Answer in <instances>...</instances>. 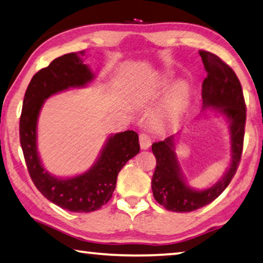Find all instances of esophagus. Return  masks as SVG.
Returning <instances> with one entry per match:
<instances>
[{
    "label": "esophagus",
    "mask_w": 263,
    "mask_h": 263,
    "mask_svg": "<svg viewBox=\"0 0 263 263\" xmlns=\"http://www.w3.org/2000/svg\"><path fill=\"white\" fill-rule=\"evenodd\" d=\"M139 144H140V147L141 149H147L151 147V137L148 133H141L139 136Z\"/></svg>",
    "instance_id": "1"
}]
</instances>
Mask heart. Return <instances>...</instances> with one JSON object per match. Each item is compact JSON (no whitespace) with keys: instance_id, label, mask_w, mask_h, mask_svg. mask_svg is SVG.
Instances as JSON below:
<instances>
[{"instance_id":"heart-1","label":"heart","mask_w":263,"mask_h":263,"mask_svg":"<svg viewBox=\"0 0 263 263\" xmlns=\"http://www.w3.org/2000/svg\"><path fill=\"white\" fill-rule=\"evenodd\" d=\"M186 99H188V90L184 84H179L172 89L162 106L159 115V121L161 123H169L175 121L183 111Z\"/></svg>"}]
</instances>
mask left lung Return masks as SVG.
Wrapping results in <instances>:
<instances>
[{"mask_svg":"<svg viewBox=\"0 0 263 263\" xmlns=\"http://www.w3.org/2000/svg\"><path fill=\"white\" fill-rule=\"evenodd\" d=\"M206 78L202 84L204 110L211 108L226 116L231 130V164L224 176L205 190H195L185 183L176 159L174 137L154 142L152 152L157 166L152 177L153 196L159 204L174 212H190L210 204L219 196L237 173L243 147L246 104L241 84L233 69L219 57L199 51Z\"/></svg>","mask_w":263,"mask_h":263,"instance_id":"obj_1","label":"left lung"}]
</instances>
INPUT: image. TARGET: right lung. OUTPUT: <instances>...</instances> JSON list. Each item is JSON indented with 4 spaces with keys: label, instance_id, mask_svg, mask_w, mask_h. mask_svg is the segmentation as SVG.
Segmentation results:
<instances>
[{
    "label": "right lung",
    "instance_id": "add662e5",
    "mask_svg": "<svg viewBox=\"0 0 263 263\" xmlns=\"http://www.w3.org/2000/svg\"><path fill=\"white\" fill-rule=\"evenodd\" d=\"M84 51L53 60L33 75L26 89L20 119V140L31 180L44 197L65 210L91 212L110 201L118 173L139 153V137L124 131L110 137L99 160L88 172L70 179H58L44 169L37 152V121L44 101L72 87H82L94 79L82 62Z\"/></svg>",
    "mask_w": 263,
    "mask_h": 263
}]
</instances>
